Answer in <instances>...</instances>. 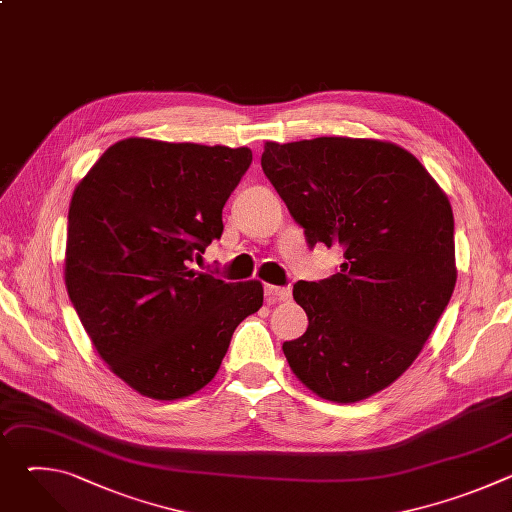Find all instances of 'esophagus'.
<instances>
[{
  "label": "esophagus",
  "instance_id": "esophagus-1",
  "mask_svg": "<svg viewBox=\"0 0 512 512\" xmlns=\"http://www.w3.org/2000/svg\"><path fill=\"white\" fill-rule=\"evenodd\" d=\"M265 296L271 304L275 302H287L291 300V289L289 287H277V285H267L265 287Z\"/></svg>",
  "mask_w": 512,
  "mask_h": 512
}]
</instances>
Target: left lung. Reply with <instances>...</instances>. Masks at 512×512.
Instances as JSON below:
<instances>
[{"label":"left lung","instance_id":"8db88e82","mask_svg":"<svg viewBox=\"0 0 512 512\" xmlns=\"http://www.w3.org/2000/svg\"><path fill=\"white\" fill-rule=\"evenodd\" d=\"M261 166L310 247L344 251L338 273L294 285L310 324L283 342L289 369L326 401L369 399L411 367L452 298V204L383 139L265 141Z\"/></svg>","mask_w":512,"mask_h":512}]
</instances>
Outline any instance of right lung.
Masks as SVG:
<instances>
[{"mask_svg": "<svg viewBox=\"0 0 512 512\" xmlns=\"http://www.w3.org/2000/svg\"><path fill=\"white\" fill-rule=\"evenodd\" d=\"M249 148L127 137L95 162L68 208L64 283L95 350L133 391L176 401L221 369L263 283H231L192 259L223 235Z\"/></svg>", "mask_w": 512, "mask_h": 512, "instance_id": "add662e5", "label": "right lung"}]
</instances>
